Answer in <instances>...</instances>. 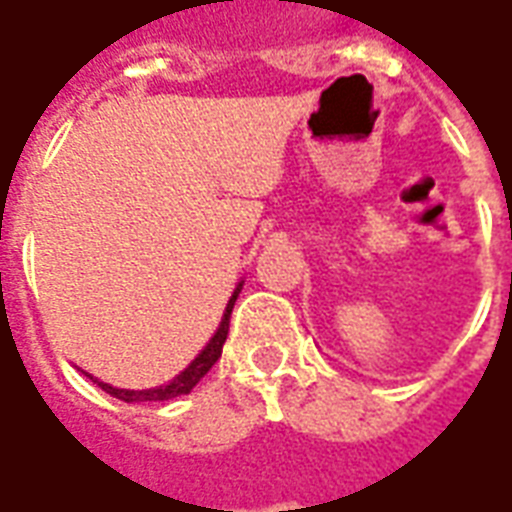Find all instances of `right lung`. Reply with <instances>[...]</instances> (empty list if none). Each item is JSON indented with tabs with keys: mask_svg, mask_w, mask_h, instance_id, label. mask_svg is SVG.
Returning a JSON list of instances; mask_svg holds the SVG:
<instances>
[{
	"mask_svg": "<svg viewBox=\"0 0 512 512\" xmlns=\"http://www.w3.org/2000/svg\"><path fill=\"white\" fill-rule=\"evenodd\" d=\"M238 299V288H235L233 299L227 304V310H224V318H222V326H219V332L213 334L211 343L205 345V351H202L194 362H191L183 373H180L175 381H169L164 386H156V389H142V392H134V389H115V386L109 384H101L98 386L109 392L112 397L117 400H126V403H145V400H172V397H180V395H189L194 386L200 384V378L211 370L216 362H219V356H222V345L227 340V332H230V312H233V304Z\"/></svg>",
	"mask_w": 512,
	"mask_h": 512,
	"instance_id": "obj_1",
	"label": "right lung"
}]
</instances>
